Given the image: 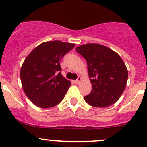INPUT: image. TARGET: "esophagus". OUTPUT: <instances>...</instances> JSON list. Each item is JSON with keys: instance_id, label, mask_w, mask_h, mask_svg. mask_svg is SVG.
Returning a JSON list of instances; mask_svg holds the SVG:
<instances>
[{"instance_id": "obj_1", "label": "esophagus", "mask_w": 147, "mask_h": 147, "mask_svg": "<svg viewBox=\"0 0 147 147\" xmlns=\"http://www.w3.org/2000/svg\"><path fill=\"white\" fill-rule=\"evenodd\" d=\"M82 77L81 76H79L78 78H77V80H75V82H76V84H80V82H82Z\"/></svg>"}]
</instances>
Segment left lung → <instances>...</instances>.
<instances>
[{
    "label": "left lung",
    "instance_id": "8db88e82",
    "mask_svg": "<svg viewBox=\"0 0 147 147\" xmlns=\"http://www.w3.org/2000/svg\"><path fill=\"white\" fill-rule=\"evenodd\" d=\"M75 50L86 59L92 84L85 101L96 107H106L120 98L126 86L128 72L121 56L104 45L89 43Z\"/></svg>",
    "mask_w": 147,
    "mask_h": 147
}]
</instances>
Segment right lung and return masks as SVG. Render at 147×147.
<instances>
[{
  "instance_id": "1",
  "label": "right lung",
  "mask_w": 147,
  "mask_h": 147,
  "mask_svg": "<svg viewBox=\"0 0 147 147\" xmlns=\"http://www.w3.org/2000/svg\"><path fill=\"white\" fill-rule=\"evenodd\" d=\"M75 44L54 40L45 42L32 50L20 71L24 93L42 108L57 105L65 97L71 82L62 75L60 62Z\"/></svg>"
}]
</instances>
